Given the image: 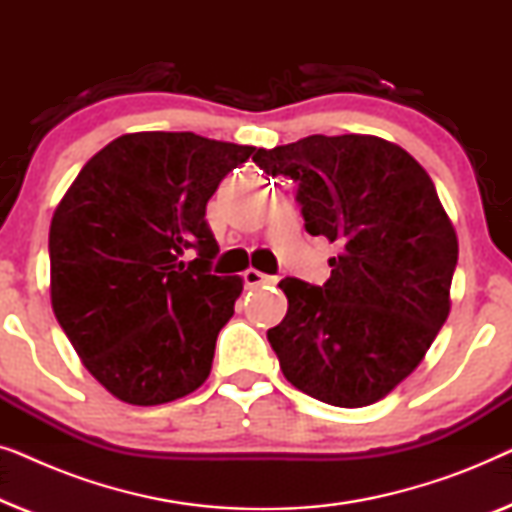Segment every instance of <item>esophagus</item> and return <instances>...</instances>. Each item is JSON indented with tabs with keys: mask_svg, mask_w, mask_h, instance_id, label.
I'll list each match as a JSON object with an SVG mask.
<instances>
[{
	"mask_svg": "<svg viewBox=\"0 0 512 512\" xmlns=\"http://www.w3.org/2000/svg\"><path fill=\"white\" fill-rule=\"evenodd\" d=\"M244 284H247V286H251V289H254V286L275 284V277L263 275V272H258V270H254V268H249L247 272H244Z\"/></svg>",
	"mask_w": 512,
	"mask_h": 512,
	"instance_id": "esophagus-1",
	"label": "esophagus"
}]
</instances>
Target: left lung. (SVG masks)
<instances>
[{
  "instance_id": "1",
  "label": "left lung",
  "mask_w": 512,
  "mask_h": 512,
  "mask_svg": "<svg viewBox=\"0 0 512 512\" xmlns=\"http://www.w3.org/2000/svg\"><path fill=\"white\" fill-rule=\"evenodd\" d=\"M254 160L296 181L305 230L340 249L324 286L279 282L289 310L268 331L279 368L328 405L377 403L450 314L459 242L436 186L408 151L373 135H310Z\"/></svg>"
}]
</instances>
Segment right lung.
Here are the masks:
<instances>
[{
	"label": "right lung",
	"instance_id": "1",
	"mask_svg": "<svg viewBox=\"0 0 512 512\" xmlns=\"http://www.w3.org/2000/svg\"><path fill=\"white\" fill-rule=\"evenodd\" d=\"M254 151L195 132H130L97 151L55 207V319L118 401L170 403L209 377L244 282L209 272L219 244L205 209ZM188 248L199 258L186 264Z\"/></svg>",
	"mask_w": 512,
	"mask_h": 512
}]
</instances>
